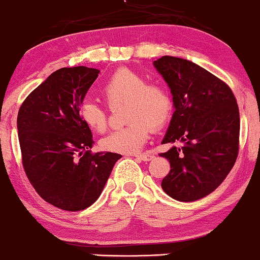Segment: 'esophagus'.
<instances>
[{"label":"esophagus","mask_w":260,"mask_h":260,"mask_svg":"<svg viewBox=\"0 0 260 260\" xmlns=\"http://www.w3.org/2000/svg\"><path fill=\"white\" fill-rule=\"evenodd\" d=\"M134 156L142 161H150L154 159V155H151V154H138V155H134Z\"/></svg>","instance_id":"esophagus-1"}]
</instances>
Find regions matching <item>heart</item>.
Returning <instances> with one entry per match:
<instances>
[{"label":"heart","instance_id":"1","mask_svg":"<svg viewBox=\"0 0 260 260\" xmlns=\"http://www.w3.org/2000/svg\"><path fill=\"white\" fill-rule=\"evenodd\" d=\"M104 98L110 106L126 103V127L113 131L101 140L107 151L133 154L139 151L149 137V127L159 129L168 122L172 101L168 90L157 83L129 68H120L103 85ZM80 120L94 132L103 133L107 128V111L95 101L86 100L80 105Z\"/></svg>","mask_w":260,"mask_h":260}]
</instances>
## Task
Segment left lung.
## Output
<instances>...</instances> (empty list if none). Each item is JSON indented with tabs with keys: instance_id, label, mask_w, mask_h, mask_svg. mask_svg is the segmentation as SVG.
Masks as SVG:
<instances>
[{
	"instance_id": "1",
	"label": "left lung",
	"mask_w": 260,
	"mask_h": 260,
	"mask_svg": "<svg viewBox=\"0 0 260 260\" xmlns=\"http://www.w3.org/2000/svg\"><path fill=\"white\" fill-rule=\"evenodd\" d=\"M154 67L168 83L175 109L161 143H182L160 154L171 168L161 187L176 201H198L222 183L237 159V101L226 83L188 59L162 56Z\"/></svg>"
}]
</instances>
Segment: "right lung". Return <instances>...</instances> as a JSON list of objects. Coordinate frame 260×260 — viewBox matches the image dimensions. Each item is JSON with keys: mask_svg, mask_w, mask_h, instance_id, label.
<instances>
[{"mask_svg": "<svg viewBox=\"0 0 260 260\" xmlns=\"http://www.w3.org/2000/svg\"><path fill=\"white\" fill-rule=\"evenodd\" d=\"M99 73L84 66L57 70L18 112L25 174L44 201L63 210L90 207L122 157L110 151L91 154V131L80 120V105Z\"/></svg>", "mask_w": 260, "mask_h": 260, "instance_id": "1", "label": "right lung"}]
</instances>
